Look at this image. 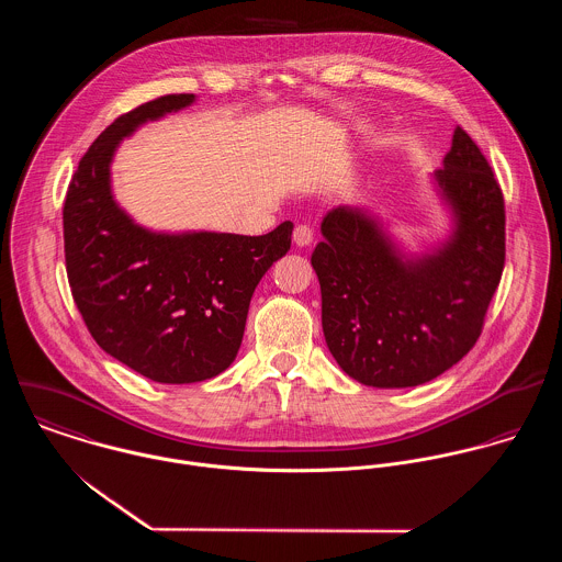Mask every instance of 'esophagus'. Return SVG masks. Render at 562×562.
<instances>
[{"mask_svg":"<svg viewBox=\"0 0 562 562\" xmlns=\"http://www.w3.org/2000/svg\"><path fill=\"white\" fill-rule=\"evenodd\" d=\"M292 238H294V244L296 246H310L312 241H314V232L307 227V225H299L296 229H294V234H292Z\"/></svg>","mask_w":562,"mask_h":562,"instance_id":"34e87169","label":"esophagus"}]
</instances>
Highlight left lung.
<instances>
[{
	"label": "left lung",
	"instance_id": "obj_1",
	"mask_svg": "<svg viewBox=\"0 0 562 562\" xmlns=\"http://www.w3.org/2000/svg\"><path fill=\"white\" fill-rule=\"evenodd\" d=\"M430 179L450 232L424 252H408L368 207L339 205L322 221L312 266L324 339L368 387H415L459 363L481 337L504 270L502 190L461 127Z\"/></svg>",
	"mask_w": 562,
	"mask_h": 562
}]
</instances>
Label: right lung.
I'll list each match as a JSON object with an SVG mask.
<instances>
[{"label":"right lung","instance_id":"right-lung-1","mask_svg":"<svg viewBox=\"0 0 562 562\" xmlns=\"http://www.w3.org/2000/svg\"><path fill=\"white\" fill-rule=\"evenodd\" d=\"M196 101L166 94L119 116L86 151L65 199V257L74 301L94 341L166 385L225 372L252 292L292 244L290 221L266 236L154 232L114 199L110 166L138 127Z\"/></svg>","mask_w":562,"mask_h":562}]
</instances>
